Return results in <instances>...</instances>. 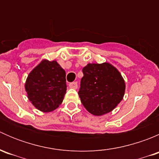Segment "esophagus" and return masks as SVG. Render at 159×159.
Masks as SVG:
<instances>
[{
  "instance_id": "34e87169",
  "label": "esophagus",
  "mask_w": 159,
  "mask_h": 159,
  "mask_svg": "<svg viewBox=\"0 0 159 159\" xmlns=\"http://www.w3.org/2000/svg\"><path fill=\"white\" fill-rule=\"evenodd\" d=\"M69 87L70 89H76L78 88V82L77 81H74V82H71L69 84Z\"/></svg>"
}]
</instances>
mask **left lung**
<instances>
[{
	"instance_id": "1",
	"label": "left lung",
	"mask_w": 159,
	"mask_h": 159,
	"mask_svg": "<svg viewBox=\"0 0 159 159\" xmlns=\"http://www.w3.org/2000/svg\"><path fill=\"white\" fill-rule=\"evenodd\" d=\"M82 72L78 94L84 108L98 116L111 111L122 100L125 89L119 71L103 63L89 64Z\"/></svg>"
}]
</instances>
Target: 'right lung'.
I'll list each match as a JSON object with an SVG mask.
<instances>
[{"label":"right lung","instance_id":"1","mask_svg":"<svg viewBox=\"0 0 159 159\" xmlns=\"http://www.w3.org/2000/svg\"><path fill=\"white\" fill-rule=\"evenodd\" d=\"M65 71L55 61L44 60L27 78L25 90L34 106L44 112L52 111L62 103L66 93Z\"/></svg>","mask_w":159,"mask_h":159}]
</instances>
